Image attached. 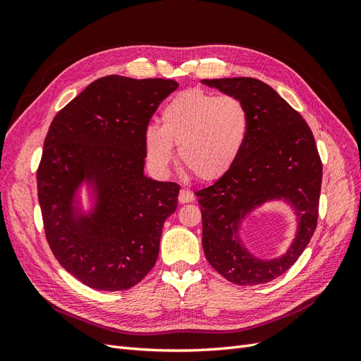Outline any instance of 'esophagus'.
Wrapping results in <instances>:
<instances>
[{
	"mask_svg": "<svg viewBox=\"0 0 361 361\" xmlns=\"http://www.w3.org/2000/svg\"><path fill=\"white\" fill-rule=\"evenodd\" d=\"M179 203H190V202H192L194 200V194L191 192V191H188V190H180L179 191Z\"/></svg>",
	"mask_w": 361,
	"mask_h": 361,
	"instance_id": "obj_1",
	"label": "esophagus"
}]
</instances>
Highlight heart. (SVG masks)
<instances>
[{
	"label": "heart",
	"mask_w": 361,
	"mask_h": 361,
	"mask_svg": "<svg viewBox=\"0 0 361 361\" xmlns=\"http://www.w3.org/2000/svg\"><path fill=\"white\" fill-rule=\"evenodd\" d=\"M162 125L145 130V149L157 170H166L178 146L180 167L204 182L228 173L241 157L248 135V114L233 96L200 89L178 93L161 113Z\"/></svg>",
	"instance_id": "1"
}]
</instances>
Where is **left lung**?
<instances>
[{
  "mask_svg": "<svg viewBox=\"0 0 361 361\" xmlns=\"http://www.w3.org/2000/svg\"><path fill=\"white\" fill-rule=\"evenodd\" d=\"M241 101L248 135L235 166L211 187L195 192L207 262L228 281L255 286L280 277L307 247L318 223L322 162L309 125L298 111L255 78L202 80ZM285 201L298 218V232L285 255L256 258L240 238L242 223L257 207Z\"/></svg>",
  "mask_w": 361,
  "mask_h": 361,
  "instance_id": "1",
  "label": "left lung"
}]
</instances>
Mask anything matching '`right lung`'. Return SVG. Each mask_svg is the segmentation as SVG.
<instances>
[{
    "mask_svg": "<svg viewBox=\"0 0 361 361\" xmlns=\"http://www.w3.org/2000/svg\"><path fill=\"white\" fill-rule=\"evenodd\" d=\"M179 84L108 75L54 117L37 170L51 251L75 279L97 290L135 286L154 268L164 221L179 185L145 174V130ZM90 192L84 210L80 190Z\"/></svg>",
    "mask_w": 361,
    "mask_h": 361,
    "instance_id": "add662e5",
    "label": "right lung"
}]
</instances>
